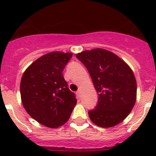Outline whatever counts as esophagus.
Listing matches in <instances>:
<instances>
[{"label":"esophagus","instance_id":"obj_1","mask_svg":"<svg viewBox=\"0 0 156 156\" xmlns=\"http://www.w3.org/2000/svg\"><path fill=\"white\" fill-rule=\"evenodd\" d=\"M80 90H78L77 92H76V96H77V98L78 99H80Z\"/></svg>","mask_w":156,"mask_h":156}]
</instances>
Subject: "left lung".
Instances as JSON below:
<instances>
[{
  "label": "left lung",
  "instance_id": "8db88e82",
  "mask_svg": "<svg viewBox=\"0 0 156 156\" xmlns=\"http://www.w3.org/2000/svg\"><path fill=\"white\" fill-rule=\"evenodd\" d=\"M89 71L99 98L95 109L89 111L90 121L103 128L123 121L137 99V83L128 64L113 52L103 48L76 54Z\"/></svg>",
  "mask_w": 156,
  "mask_h": 156
}]
</instances>
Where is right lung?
Returning a JSON list of instances; mask_svg holds the SVG:
<instances>
[{
	"instance_id": "add662e5",
	"label": "right lung",
	"mask_w": 156,
	"mask_h": 156,
	"mask_svg": "<svg viewBox=\"0 0 156 156\" xmlns=\"http://www.w3.org/2000/svg\"><path fill=\"white\" fill-rule=\"evenodd\" d=\"M71 52H52L43 55L28 66L20 83L24 108L33 119L48 128L67 122L77 99L69 90L62 72Z\"/></svg>"
}]
</instances>
